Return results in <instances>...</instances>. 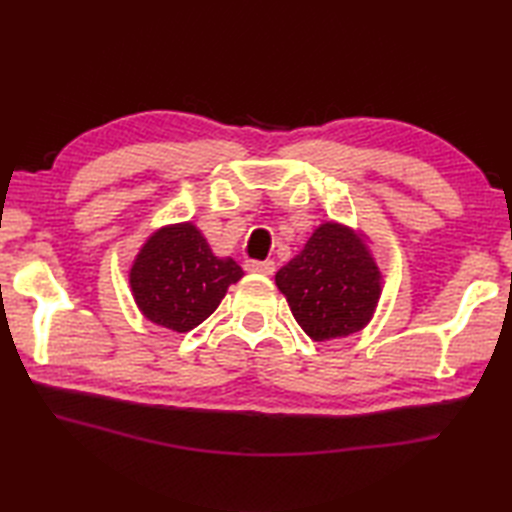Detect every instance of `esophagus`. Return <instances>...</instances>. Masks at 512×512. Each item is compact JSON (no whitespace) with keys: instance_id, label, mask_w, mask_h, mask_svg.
<instances>
[{"instance_id":"34e87169","label":"esophagus","mask_w":512,"mask_h":512,"mask_svg":"<svg viewBox=\"0 0 512 512\" xmlns=\"http://www.w3.org/2000/svg\"><path fill=\"white\" fill-rule=\"evenodd\" d=\"M244 268L248 270V273L273 275L275 273V262H273V259H246Z\"/></svg>"}]
</instances>
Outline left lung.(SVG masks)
I'll list each match as a JSON object with an SVG mask.
<instances>
[{"instance_id":"1","label":"left lung","mask_w":512,"mask_h":512,"mask_svg":"<svg viewBox=\"0 0 512 512\" xmlns=\"http://www.w3.org/2000/svg\"><path fill=\"white\" fill-rule=\"evenodd\" d=\"M275 281L292 317L314 341L358 332L380 297V273L365 244L334 222L319 226Z\"/></svg>"}]
</instances>
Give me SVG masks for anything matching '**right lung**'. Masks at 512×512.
I'll list each match as a JSON object with an SVG mask.
<instances>
[{
	"label": "right lung",
	"instance_id": "1",
	"mask_svg": "<svg viewBox=\"0 0 512 512\" xmlns=\"http://www.w3.org/2000/svg\"><path fill=\"white\" fill-rule=\"evenodd\" d=\"M244 270L215 257L193 224L162 228L147 239L129 273L140 312L162 328L189 332L220 306Z\"/></svg>",
	"mask_w": 512,
	"mask_h": 512
}]
</instances>
